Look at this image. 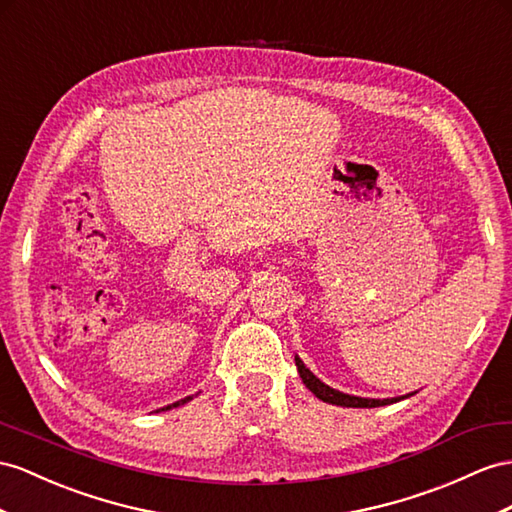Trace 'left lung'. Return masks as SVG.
I'll return each mask as SVG.
<instances>
[{
  "mask_svg": "<svg viewBox=\"0 0 512 512\" xmlns=\"http://www.w3.org/2000/svg\"><path fill=\"white\" fill-rule=\"evenodd\" d=\"M294 361H296V368H298L300 378H303L305 387L313 393V396L320 398L322 402L335 404V406H348V409H374V406H385V404L400 402V400H404V398H411L413 393H417V391H411V393H406V396H398V398H383V400L350 396V393H344V391L333 389V387H329L326 383H322L320 378H318L316 374H313L303 361H300V357H298V355L294 357Z\"/></svg>",
  "mask_w": 512,
  "mask_h": 512,
  "instance_id": "8db88e82",
  "label": "left lung"
}]
</instances>
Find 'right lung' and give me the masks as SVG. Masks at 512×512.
Here are the masks:
<instances>
[{
  "mask_svg": "<svg viewBox=\"0 0 512 512\" xmlns=\"http://www.w3.org/2000/svg\"><path fill=\"white\" fill-rule=\"evenodd\" d=\"M190 400H192V396H186L183 400H177V402H173V404L162 406V409H157V413H160V411H170V409H175V406H181V404H186V402H190Z\"/></svg>",
  "mask_w": 512,
  "mask_h": 512,
  "instance_id": "right-lung-1",
  "label": "right lung"
}]
</instances>
